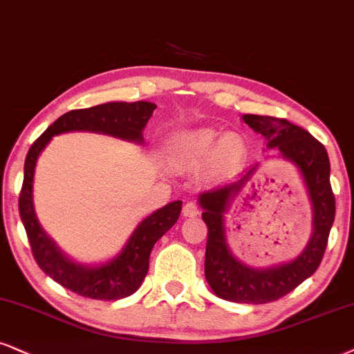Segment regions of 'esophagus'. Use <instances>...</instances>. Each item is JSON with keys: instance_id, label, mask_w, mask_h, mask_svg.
Returning a JSON list of instances; mask_svg holds the SVG:
<instances>
[{"instance_id": "34e87169", "label": "esophagus", "mask_w": 354, "mask_h": 354, "mask_svg": "<svg viewBox=\"0 0 354 354\" xmlns=\"http://www.w3.org/2000/svg\"><path fill=\"white\" fill-rule=\"evenodd\" d=\"M182 213H184V216H197L200 215V208L194 202H189L184 205V210H182Z\"/></svg>"}]
</instances>
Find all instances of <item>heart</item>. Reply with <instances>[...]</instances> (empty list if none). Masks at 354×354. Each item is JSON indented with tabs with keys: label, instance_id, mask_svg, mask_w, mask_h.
<instances>
[{
	"label": "heart",
	"instance_id": "b5f03b06",
	"mask_svg": "<svg viewBox=\"0 0 354 354\" xmlns=\"http://www.w3.org/2000/svg\"><path fill=\"white\" fill-rule=\"evenodd\" d=\"M246 142L238 134H221L213 128L180 131L170 138L169 162L177 170H192L208 162L212 177H226L241 167Z\"/></svg>",
	"mask_w": 354,
	"mask_h": 354
}]
</instances>
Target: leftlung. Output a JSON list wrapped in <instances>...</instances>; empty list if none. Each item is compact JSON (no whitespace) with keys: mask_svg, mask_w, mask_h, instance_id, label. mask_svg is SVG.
Here are the masks:
<instances>
[{"mask_svg":"<svg viewBox=\"0 0 354 354\" xmlns=\"http://www.w3.org/2000/svg\"><path fill=\"white\" fill-rule=\"evenodd\" d=\"M244 123L268 139V147L300 169L313 205V234L302 254L292 263L270 269H250L238 263L225 241L223 213L256 167L238 180L200 194L202 218L208 226L205 277L218 297L238 304H268L283 297L310 277L324 259L335 220V195L330 184V160L325 146L308 131L283 118L244 115Z\"/></svg>","mask_w":354,"mask_h":354,"instance_id":"8db88e82","label":"left lung"}]
</instances>
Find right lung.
Listing matches in <instances>:
<instances>
[{"instance_id": "1", "label": "right lung", "mask_w": 354, "mask_h": 354, "mask_svg": "<svg viewBox=\"0 0 354 354\" xmlns=\"http://www.w3.org/2000/svg\"><path fill=\"white\" fill-rule=\"evenodd\" d=\"M156 104L149 102L104 103L98 106L72 110L54 121L34 141L26 156L24 180L19 194V215L28 234L30 251L39 268L73 294L95 300H118L134 294L149 270V256L156 241L176 225L182 202L167 203L142 220L129 238L120 256L100 268H82L73 264L46 236L37 223L32 205V180L37 157L52 136L67 131H95L129 141H142Z\"/></svg>"}]
</instances>
